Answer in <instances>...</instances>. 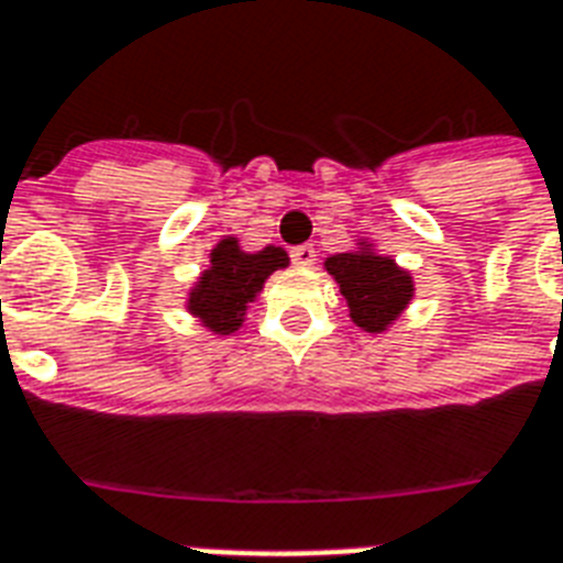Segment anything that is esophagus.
Returning <instances> with one entry per match:
<instances>
[{
	"label": "esophagus",
	"mask_w": 563,
	"mask_h": 563,
	"mask_svg": "<svg viewBox=\"0 0 563 563\" xmlns=\"http://www.w3.org/2000/svg\"><path fill=\"white\" fill-rule=\"evenodd\" d=\"M318 251L312 245H298L291 247V263L298 265V268H309V265L316 263Z\"/></svg>",
	"instance_id": "1"
}]
</instances>
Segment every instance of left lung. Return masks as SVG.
Returning <instances> with one entry per match:
<instances>
[{
    "label": "left lung",
    "mask_w": 563,
    "mask_h": 563,
    "mask_svg": "<svg viewBox=\"0 0 563 563\" xmlns=\"http://www.w3.org/2000/svg\"><path fill=\"white\" fill-rule=\"evenodd\" d=\"M324 265L347 298L353 324L365 333H383L415 295L409 272H402L388 256L374 254L368 245L351 254L330 256Z\"/></svg>",
    "instance_id": "1"
}]
</instances>
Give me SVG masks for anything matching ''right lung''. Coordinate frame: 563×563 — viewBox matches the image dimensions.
<instances>
[{
    "label": "right lung",
    "instance_id": "1",
    "mask_svg": "<svg viewBox=\"0 0 563 563\" xmlns=\"http://www.w3.org/2000/svg\"><path fill=\"white\" fill-rule=\"evenodd\" d=\"M286 265L289 254L283 247L268 245L256 254H245L239 247V239H221L212 247L210 268L189 291V312L201 318L212 333H233L242 324L247 303L263 291V283Z\"/></svg>",
    "mask_w": 563,
    "mask_h": 563
}]
</instances>
